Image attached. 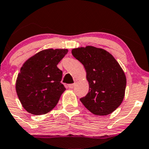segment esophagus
Wrapping results in <instances>:
<instances>
[{"label": "esophagus", "mask_w": 149, "mask_h": 149, "mask_svg": "<svg viewBox=\"0 0 149 149\" xmlns=\"http://www.w3.org/2000/svg\"><path fill=\"white\" fill-rule=\"evenodd\" d=\"M74 85H75V83H73V84H68V87H69L70 89H72V88H74Z\"/></svg>", "instance_id": "34e87169"}]
</instances>
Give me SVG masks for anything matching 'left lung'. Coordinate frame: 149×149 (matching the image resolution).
Segmentation results:
<instances>
[{
  "mask_svg": "<svg viewBox=\"0 0 149 149\" xmlns=\"http://www.w3.org/2000/svg\"><path fill=\"white\" fill-rule=\"evenodd\" d=\"M72 54L84 65L89 91L81 98L84 107L97 116H106L123 102L126 87L123 70L105 49L93 46L72 49Z\"/></svg>",
  "mask_w": 149,
  "mask_h": 149,
  "instance_id": "obj_1",
  "label": "left lung"
}]
</instances>
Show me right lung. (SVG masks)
I'll return each mask as SVG.
<instances>
[{"mask_svg":"<svg viewBox=\"0 0 149 149\" xmlns=\"http://www.w3.org/2000/svg\"><path fill=\"white\" fill-rule=\"evenodd\" d=\"M68 49H44L28 58L15 82L16 93L28 113L43 115L56 107L66 88L60 81L62 71L57 65Z\"/></svg>","mask_w":149,"mask_h":149,"instance_id":"right-lung-1","label":"right lung"}]
</instances>
